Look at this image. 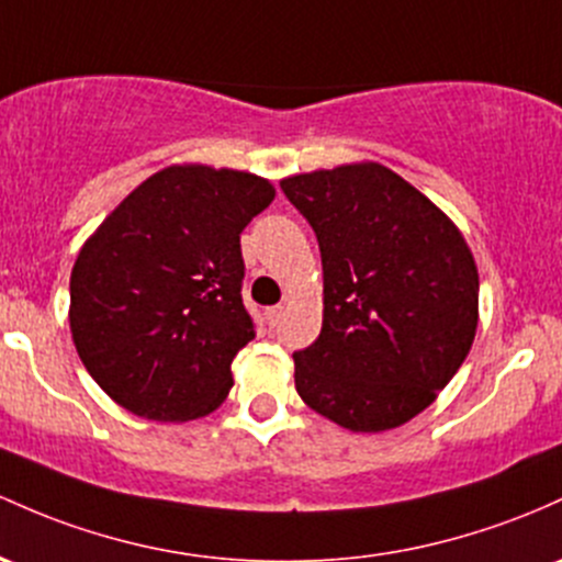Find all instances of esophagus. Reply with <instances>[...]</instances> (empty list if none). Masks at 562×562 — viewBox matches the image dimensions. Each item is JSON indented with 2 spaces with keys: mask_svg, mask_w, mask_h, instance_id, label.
I'll list each match as a JSON object with an SVG mask.
<instances>
[{
  "mask_svg": "<svg viewBox=\"0 0 562 562\" xmlns=\"http://www.w3.org/2000/svg\"><path fill=\"white\" fill-rule=\"evenodd\" d=\"M282 312H285V306H282V304L269 306V310H267V323H269V325H277V323H280Z\"/></svg>",
  "mask_w": 562,
  "mask_h": 562,
  "instance_id": "34e87169",
  "label": "esophagus"
}]
</instances>
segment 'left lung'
Returning <instances> with one entry per match:
<instances>
[{
    "label": "left lung",
    "mask_w": 562,
    "mask_h": 562,
    "mask_svg": "<svg viewBox=\"0 0 562 562\" xmlns=\"http://www.w3.org/2000/svg\"><path fill=\"white\" fill-rule=\"evenodd\" d=\"M323 256V330L295 351V392L349 431L403 427L470 355L477 263L429 196L379 162L282 178Z\"/></svg>",
    "instance_id": "1"
}]
</instances>
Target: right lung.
Instances as JSON below:
<instances>
[{"instance_id":"1","label":"right lung","mask_w":562,"mask_h":562,"mask_svg":"<svg viewBox=\"0 0 562 562\" xmlns=\"http://www.w3.org/2000/svg\"><path fill=\"white\" fill-rule=\"evenodd\" d=\"M274 200L245 170L170 165L90 234L71 269L74 347L95 384L149 422L213 413L250 341L239 234Z\"/></svg>"}]
</instances>
